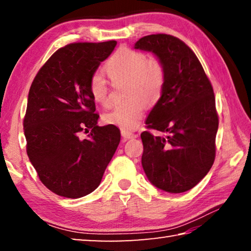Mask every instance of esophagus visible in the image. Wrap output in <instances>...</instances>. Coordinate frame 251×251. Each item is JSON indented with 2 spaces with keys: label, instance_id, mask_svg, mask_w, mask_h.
<instances>
[{
  "label": "esophagus",
  "instance_id": "1",
  "mask_svg": "<svg viewBox=\"0 0 251 251\" xmlns=\"http://www.w3.org/2000/svg\"><path fill=\"white\" fill-rule=\"evenodd\" d=\"M122 136L126 139H130V138H136L138 137L137 134H134V133H130V131H127V130H122Z\"/></svg>",
  "mask_w": 251,
  "mask_h": 251
}]
</instances>
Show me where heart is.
Here are the masks:
<instances>
[{
    "label": "heart",
    "instance_id": "b5f03b06",
    "mask_svg": "<svg viewBox=\"0 0 251 251\" xmlns=\"http://www.w3.org/2000/svg\"><path fill=\"white\" fill-rule=\"evenodd\" d=\"M105 71L114 82L126 80V103L118 104L104 114L106 124L123 130H134L143 120L146 101L159 99L165 83V69L157 58H148L138 50L120 49L105 65ZM90 92L95 101L108 104V88L104 76L94 73L90 80Z\"/></svg>",
    "mask_w": 251,
    "mask_h": 251
}]
</instances>
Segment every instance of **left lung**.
Here are the masks:
<instances>
[{"label":"left lung","instance_id":"8db88e82","mask_svg":"<svg viewBox=\"0 0 251 251\" xmlns=\"http://www.w3.org/2000/svg\"><path fill=\"white\" fill-rule=\"evenodd\" d=\"M134 49L155 55L165 69L163 91L146 125L168 135L141 134L143 169L156 188L187 192L215 160L218 116L214 90L196 55L177 37L152 34L138 40Z\"/></svg>","mask_w":251,"mask_h":251}]
</instances>
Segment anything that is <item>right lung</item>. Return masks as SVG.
<instances>
[{
  "label": "right lung",
  "mask_w": 251,
  "mask_h": 251,
  "mask_svg": "<svg viewBox=\"0 0 251 251\" xmlns=\"http://www.w3.org/2000/svg\"><path fill=\"white\" fill-rule=\"evenodd\" d=\"M116 41L74 43L56 50L31 85L24 117L28 159L50 192L80 198L100 184L121 142L114 125H97L92 75ZM90 132L80 138V131Z\"/></svg>",
  "instance_id": "1"
}]
</instances>
